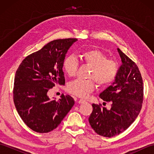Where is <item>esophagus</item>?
<instances>
[{
  "mask_svg": "<svg viewBox=\"0 0 154 154\" xmlns=\"http://www.w3.org/2000/svg\"><path fill=\"white\" fill-rule=\"evenodd\" d=\"M78 103H79V104H82V103H85L86 101L85 100H83V99H79V100H78Z\"/></svg>",
  "mask_w": 154,
  "mask_h": 154,
  "instance_id": "esophagus-1",
  "label": "esophagus"
}]
</instances>
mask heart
Wrapping results in <instances>:
<instances>
[{
  "label": "heart",
  "mask_w": 154,
  "mask_h": 154,
  "mask_svg": "<svg viewBox=\"0 0 154 154\" xmlns=\"http://www.w3.org/2000/svg\"><path fill=\"white\" fill-rule=\"evenodd\" d=\"M81 58L85 63L91 67L88 77L94 79L99 86L105 87L112 83L119 71V65L113 60H106L102 51L92 49L83 51ZM63 67L68 76L74 77L78 69V61L74 55H68L64 59ZM93 79H76L67 86L70 93L79 97H86L94 89Z\"/></svg>",
  "instance_id": "1"
}]
</instances>
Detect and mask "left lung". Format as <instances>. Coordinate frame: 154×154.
Segmentation results:
<instances>
[{"label":"left lung","instance_id":"obj_1","mask_svg":"<svg viewBox=\"0 0 154 154\" xmlns=\"http://www.w3.org/2000/svg\"><path fill=\"white\" fill-rule=\"evenodd\" d=\"M121 64L114 82L99 94L111 103L110 109L93 104L89 122L94 132L104 137L119 135L126 130L139 114L143 102V85L138 66L117 49Z\"/></svg>","mask_w":154,"mask_h":154}]
</instances>
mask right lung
<instances>
[{"label":"right lung","instance_id":"obj_1","mask_svg":"<svg viewBox=\"0 0 154 154\" xmlns=\"http://www.w3.org/2000/svg\"><path fill=\"white\" fill-rule=\"evenodd\" d=\"M77 39L50 42L29 55L19 65L14 77L13 99L22 120L34 131L47 133L60 125L75 104L63 94L51 100L48 92L55 84L64 85L63 62L69 49Z\"/></svg>","mask_w":154,"mask_h":154}]
</instances>
